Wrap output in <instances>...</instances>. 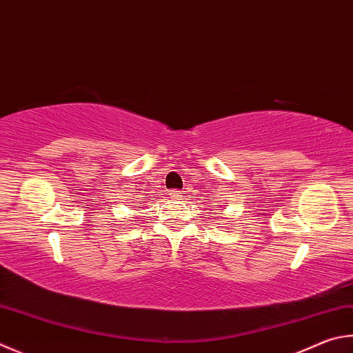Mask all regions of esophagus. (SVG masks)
Here are the masks:
<instances>
[{
  "instance_id": "obj_1",
  "label": "esophagus",
  "mask_w": 353,
  "mask_h": 353,
  "mask_svg": "<svg viewBox=\"0 0 353 353\" xmlns=\"http://www.w3.org/2000/svg\"><path fill=\"white\" fill-rule=\"evenodd\" d=\"M171 199H176V201H179V199H181V196H182V193L181 191H171Z\"/></svg>"
}]
</instances>
